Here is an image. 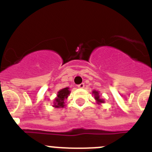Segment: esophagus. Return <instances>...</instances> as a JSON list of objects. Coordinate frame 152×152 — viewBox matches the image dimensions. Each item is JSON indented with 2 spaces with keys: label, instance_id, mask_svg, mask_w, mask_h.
Here are the masks:
<instances>
[{
  "label": "esophagus",
  "instance_id": "34e87169",
  "mask_svg": "<svg viewBox=\"0 0 152 152\" xmlns=\"http://www.w3.org/2000/svg\"><path fill=\"white\" fill-rule=\"evenodd\" d=\"M84 86H85V85H84V83H80V84H79V85H77V87L79 88V89H83V88H84Z\"/></svg>",
  "mask_w": 152,
  "mask_h": 152
}]
</instances>
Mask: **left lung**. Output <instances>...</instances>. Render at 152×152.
<instances>
[{"label":"left lung","mask_w":152,"mask_h":152,"mask_svg":"<svg viewBox=\"0 0 152 152\" xmlns=\"http://www.w3.org/2000/svg\"><path fill=\"white\" fill-rule=\"evenodd\" d=\"M92 94H93L94 96H95V101H96V103L98 104H102L104 103V102H105L104 99L101 98L100 95H99V91H96L94 89V90L92 91Z\"/></svg>","instance_id":"8db88e82"}]
</instances>
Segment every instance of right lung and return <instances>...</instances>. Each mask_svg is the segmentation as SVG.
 Returning <instances> with one entry per match:
<instances>
[{"instance_id": "1", "label": "right lung", "mask_w": 152, "mask_h": 152, "mask_svg": "<svg viewBox=\"0 0 152 152\" xmlns=\"http://www.w3.org/2000/svg\"><path fill=\"white\" fill-rule=\"evenodd\" d=\"M71 91L69 90V87L63 88V89H60L59 92H57V97L55 98L54 101L53 102V107L55 108H63L66 105V99H68L69 95H70Z\"/></svg>"}]
</instances>
